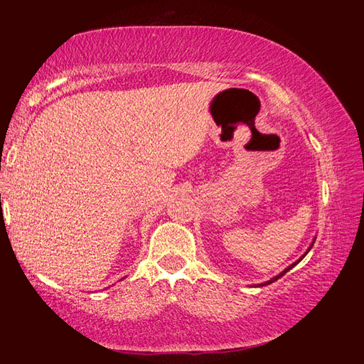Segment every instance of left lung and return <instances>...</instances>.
<instances>
[{
  "mask_svg": "<svg viewBox=\"0 0 364 364\" xmlns=\"http://www.w3.org/2000/svg\"><path fill=\"white\" fill-rule=\"evenodd\" d=\"M313 245H314V240H313V243H311V245H310V247H308V249H306V252H305V253H304V255H302V257H301V258H299V259H297V261H294V262H293V264H291V266H289V267H287V269H285V270H282V272H281V273H279V274H277V277H274V278H272V279H270V281H266V282H264V284H259V287H262V285H269V284H272V282H274V281H278V279H279V278H281V277H284V274H285V273H287V272H289V270H290V269H293V267H294V266H296V264H297V262H301V261H302V258H304V257H305V255H306V253H308V252H310V249H311V247H313Z\"/></svg>",
  "mask_w": 364,
  "mask_h": 364,
  "instance_id": "8db88e82",
  "label": "left lung"
}]
</instances>
